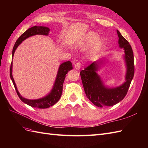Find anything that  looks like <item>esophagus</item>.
Returning a JSON list of instances; mask_svg holds the SVG:
<instances>
[{
	"instance_id": "esophagus-1",
	"label": "esophagus",
	"mask_w": 148,
	"mask_h": 148,
	"mask_svg": "<svg viewBox=\"0 0 148 148\" xmlns=\"http://www.w3.org/2000/svg\"><path fill=\"white\" fill-rule=\"evenodd\" d=\"M81 66H82L81 64H80L79 62H78V63H77L75 65V68L77 70H79L80 68H81Z\"/></svg>"
}]
</instances>
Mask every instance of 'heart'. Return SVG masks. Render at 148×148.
Masks as SVG:
<instances>
[{"instance_id": "heart-1", "label": "heart", "mask_w": 148, "mask_h": 148, "mask_svg": "<svg viewBox=\"0 0 148 148\" xmlns=\"http://www.w3.org/2000/svg\"><path fill=\"white\" fill-rule=\"evenodd\" d=\"M98 36L99 34L95 31H89L81 39L79 45L87 46L92 43L91 51L95 53L99 52L104 46V39Z\"/></svg>"}]
</instances>
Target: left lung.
<instances>
[{
	"mask_svg": "<svg viewBox=\"0 0 148 148\" xmlns=\"http://www.w3.org/2000/svg\"><path fill=\"white\" fill-rule=\"evenodd\" d=\"M119 47L123 49V56L126 66L125 82L117 87L106 86L97 71L101 69V60H98L85 68L80 72L85 94L88 99L97 107L112 106L123 100L128 92L135 73L133 52L127 40L118 30Z\"/></svg>",
	"mask_w": 148,
	"mask_h": 148,
	"instance_id": "obj_1",
	"label": "left lung"
}]
</instances>
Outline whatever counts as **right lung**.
Listing matches in <instances>:
<instances>
[{"label": "right lung", "mask_w": 148, "mask_h": 148, "mask_svg": "<svg viewBox=\"0 0 148 148\" xmlns=\"http://www.w3.org/2000/svg\"><path fill=\"white\" fill-rule=\"evenodd\" d=\"M50 29L46 26H34L33 27H31L28 29L26 30L25 33L22 34L19 38L16 40L15 44L14 47L13 48L12 51V61L11 63L10 69V76L12 81L13 82L14 87L18 96L20 97V99L22 102H23L27 105L35 107V108L39 109H46L49 108L51 106H52L59 101L61 97L62 93V89H63V84L65 78V76L66 73L71 70L73 69L72 64L70 61H66L62 63L60 66L59 70L57 71V74L56 76V78L55 79V82L53 83V87L51 91L49 92L48 95L44 96L41 98L36 99H28L22 97L20 92H18L16 88V85L15 83V80L13 79L12 75V68H13V57L14 56L16 48L20 44L23 42L24 40L27 39L33 36L40 34V35H45L48 36Z\"/></svg>", "instance_id": "1"}]
</instances>
